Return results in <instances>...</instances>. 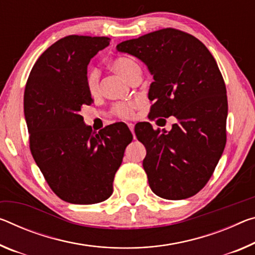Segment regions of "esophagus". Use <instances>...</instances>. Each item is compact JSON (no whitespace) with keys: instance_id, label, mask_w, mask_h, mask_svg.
<instances>
[{"instance_id":"1","label":"esophagus","mask_w":255,"mask_h":255,"mask_svg":"<svg viewBox=\"0 0 255 255\" xmlns=\"http://www.w3.org/2000/svg\"><path fill=\"white\" fill-rule=\"evenodd\" d=\"M128 127H129V129H130V131L132 132V135H134V125L128 124Z\"/></svg>"}]
</instances>
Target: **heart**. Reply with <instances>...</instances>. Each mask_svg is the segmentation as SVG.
<instances>
[{"mask_svg":"<svg viewBox=\"0 0 255 255\" xmlns=\"http://www.w3.org/2000/svg\"><path fill=\"white\" fill-rule=\"evenodd\" d=\"M111 68L128 82L140 74V68L135 60L128 56H118L110 62ZM86 86L92 95H96L100 91V72L96 68H90L86 75ZM138 107L137 102H119L112 107V112L123 119H130Z\"/></svg>","mask_w":255,"mask_h":255,"instance_id":"heart-1","label":"heart"}]
</instances>
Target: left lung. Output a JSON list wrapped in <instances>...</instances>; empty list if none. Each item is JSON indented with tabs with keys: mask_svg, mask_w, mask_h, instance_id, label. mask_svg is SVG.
I'll return each mask as SVG.
<instances>
[{
	"mask_svg": "<svg viewBox=\"0 0 255 255\" xmlns=\"http://www.w3.org/2000/svg\"><path fill=\"white\" fill-rule=\"evenodd\" d=\"M117 50L142 60L153 75L148 118L178 120L162 134L149 123L135 127L146 147L143 167L149 187L167 200L195 195L211 178L226 145L227 91L215 58L201 40L175 28L125 40Z\"/></svg>",
	"mask_w": 255,
	"mask_h": 255,
	"instance_id": "left-lung-1",
	"label": "left lung"
}]
</instances>
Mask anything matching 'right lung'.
<instances>
[{
    "instance_id": "add662e5",
    "label": "right lung",
    "mask_w": 255,
    "mask_h": 255,
    "mask_svg": "<svg viewBox=\"0 0 255 255\" xmlns=\"http://www.w3.org/2000/svg\"><path fill=\"white\" fill-rule=\"evenodd\" d=\"M109 37L69 35L39 56L28 77L23 111L29 147L44 178L60 199L74 204L106 201L132 135L116 123L98 132L84 124L83 106L94 102L87 66Z\"/></svg>"
}]
</instances>
